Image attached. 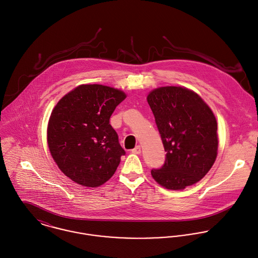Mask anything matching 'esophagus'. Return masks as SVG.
I'll return each mask as SVG.
<instances>
[{
	"mask_svg": "<svg viewBox=\"0 0 258 258\" xmlns=\"http://www.w3.org/2000/svg\"><path fill=\"white\" fill-rule=\"evenodd\" d=\"M132 153H134V154H140V153H141V146H140V145H137L134 149H132Z\"/></svg>",
	"mask_w": 258,
	"mask_h": 258,
	"instance_id": "34e87169",
	"label": "esophagus"
}]
</instances>
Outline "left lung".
<instances>
[{"instance_id": "obj_1", "label": "left lung", "mask_w": 258, "mask_h": 258, "mask_svg": "<svg viewBox=\"0 0 258 258\" xmlns=\"http://www.w3.org/2000/svg\"><path fill=\"white\" fill-rule=\"evenodd\" d=\"M147 101L166 152L164 164L151 170L152 177L172 190L198 182L217 156V122L211 109L182 87L155 89Z\"/></svg>"}]
</instances>
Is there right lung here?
<instances>
[{"instance_id":"add662e5","label":"right lung","mask_w":258,"mask_h":258,"mask_svg":"<svg viewBox=\"0 0 258 258\" xmlns=\"http://www.w3.org/2000/svg\"><path fill=\"white\" fill-rule=\"evenodd\" d=\"M126 98L117 89L81 85L65 95L48 124V146L58 167L74 182L97 187L116 171L125 150L110 124Z\"/></svg>"}]
</instances>
